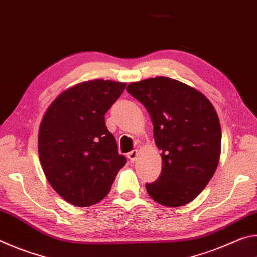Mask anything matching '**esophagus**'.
Returning <instances> with one entry per match:
<instances>
[{
    "mask_svg": "<svg viewBox=\"0 0 257 257\" xmlns=\"http://www.w3.org/2000/svg\"><path fill=\"white\" fill-rule=\"evenodd\" d=\"M137 155H138L137 150H133L132 152H129V153L127 154V158L130 160V162H134V161L137 159Z\"/></svg>",
    "mask_w": 257,
    "mask_h": 257,
    "instance_id": "1",
    "label": "esophagus"
}]
</instances>
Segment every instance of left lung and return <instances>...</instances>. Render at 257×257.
Returning <instances> with one entry per match:
<instances>
[{
  "instance_id": "left-lung-1",
  "label": "left lung",
  "mask_w": 257,
  "mask_h": 257,
  "mask_svg": "<svg viewBox=\"0 0 257 257\" xmlns=\"http://www.w3.org/2000/svg\"><path fill=\"white\" fill-rule=\"evenodd\" d=\"M127 92L149 112L162 171L146 184L161 205L188 204L214 175L221 153L219 116L211 102L193 87L168 77L132 82Z\"/></svg>"
}]
</instances>
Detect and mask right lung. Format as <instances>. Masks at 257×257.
Instances as JSON below:
<instances>
[{
  "label": "right lung",
  "instance_id": "1",
  "mask_svg": "<svg viewBox=\"0 0 257 257\" xmlns=\"http://www.w3.org/2000/svg\"><path fill=\"white\" fill-rule=\"evenodd\" d=\"M125 86L102 79L81 82L60 94L43 116L38 130L43 171L52 188L72 205L102 201L127 163L104 118Z\"/></svg>",
  "mask_w": 257,
  "mask_h": 257
}]
</instances>
